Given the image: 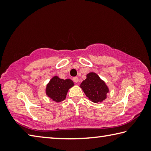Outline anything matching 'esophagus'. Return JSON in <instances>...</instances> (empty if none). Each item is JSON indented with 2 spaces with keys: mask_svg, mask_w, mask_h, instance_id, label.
<instances>
[{
  "mask_svg": "<svg viewBox=\"0 0 151 151\" xmlns=\"http://www.w3.org/2000/svg\"><path fill=\"white\" fill-rule=\"evenodd\" d=\"M73 81H74V82H75V83H78V77H76V76H75V77H74L73 78Z\"/></svg>",
  "mask_w": 151,
  "mask_h": 151,
  "instance_id": "esophagus-1",
  "label": "esophagus"
}]
</instances>
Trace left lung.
I'll return each mask as SVG.
<instances>
[{"mask_svg": "<svg viewBox=\"0 0 151 151\" xmlns=\"http://www.w3.org/2000/svg\"><path fill=\"white\" fill-rule=\"evenodd\" d=\"M80 86L89 100L93 103L103 101L106 99L107 93H109V88L104 82L94 73H88Z\"/></svg>", "mask_w": 151, "mask_h": 151, "instance_id": "left-lung-1", "label": "left lung"}]
</instances>
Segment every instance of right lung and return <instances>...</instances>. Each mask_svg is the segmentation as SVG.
Returning a JSON list of instances; mask_svg holds the SVG:
<instances>
[{"instance_id": "add662e5", "label": "right lung", "mask_w": 151, "mask_h": 151, "mask_svg": "<svg viewBox=\"0 0 151 151\" xmlns=\"http://www.w3.org/2000/svg\"><path fill=\"white\" fill-rule=\"evenodd\" d=\"M73 85V82L70 79L64 80L54 76L47 85L46 93L51 99L59 103L65 100L68 90Z\"/></svg>"}]
</instances>
